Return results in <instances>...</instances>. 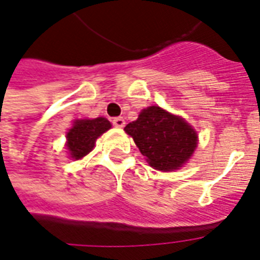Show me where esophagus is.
<instances>
[{"label": "esophagus", "instance_id": "1", "mask_svg": "<svg viewBox=\"0 0 260 260\" xmlns=\"http://www.w3.org/2000/svg\"><path fill=\"white\" fill-rule=\"evenodd\" d=\"M112 124H113L114 126H117V128H122V126L125 125V121H124V118L122 117H114L113 120H112Z\"/></svg>", "mask_w": 260, "mask_h": 260}]
</instances>
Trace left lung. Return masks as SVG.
I'll return each instance as SVG.
<instances>
[{
	"label": "left lung",
	"instance_id": "left-lung-1",
	"mask_svg": "<svg viewBox=\"0 0 260 260\" xmlns=\"http://www.w3.org/2000/svg\"><path fill=\"white\" fill-rule=\"evenodd\" d=\"M134 138L146 160L156 170H177L197 147V134L179 116L159 106L142 110L136 121L124 128Z\"/></svg>",
	"mask_w": 260,
	"mask_h": 260
}]
</instances>
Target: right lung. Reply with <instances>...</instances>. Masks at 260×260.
Segmentation results:
<instances>
[{"label": "right lung", "instance_id": "1", "mask_svg": "<svg viewBox=\"0 0 260 260\" xmlns=\"http://www.w3.org/2000/svg\"><path fill=\"white\" fill-rule=\"evenodd\" d=\"M110 122L104 117L93 120H77L67 132V148L71 158L81 159L93 150L95 140L110 128Z\"/></svg>", "mask_w": 260, "mask_h": 260}]
</instances>
